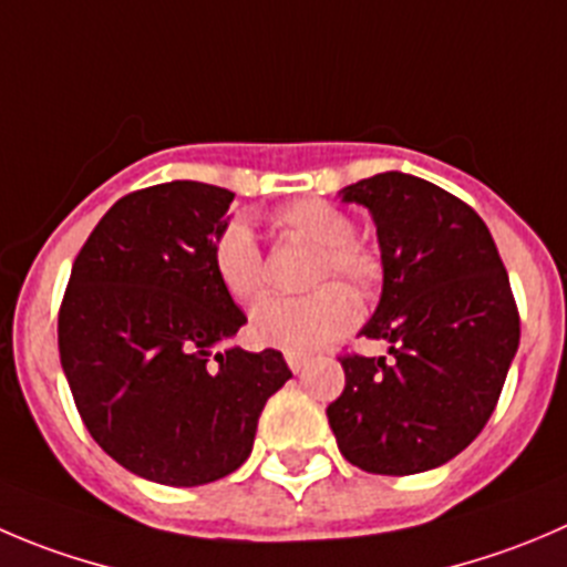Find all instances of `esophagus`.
<instances>
[{
    "label": "esophagus",
    "mask_w": 567,
    "mask_h": 567,
    "mask_svg": "<svg viewBox=\"0 0 567 567\" xmlns=\"http://www.w3.org/2000/svg\"><path fill=\"white\" fill-rule=\"evenodd\" d=\"M287 364H289V370H292V373H300V370H303L306 364H309V355L287 353Z\"/></svg>",
    "instance_id": "34e87169"
}]
</instances>
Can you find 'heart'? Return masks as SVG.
<instances>
[{"instance_id": "heart-1", "label": "heart", "mask_w": 567, "mask_h": 567, "mask_svg": "<svg viewBox=\"0 0 567 567\" xmlns=\"http://www.w3.org/2000/svg\"><path fill=\"white\" fill-rule=\"evenodd\" d=\"M275 225L317 250L311 258V287L339 278L355 292L370 295L384 278L379 252L355 241L353 219L326 199H298L275 214ZM212 264L219 284L236 300L256 298L267 284L261 247L250 225L241 219H234L219 230L212 245ZM355 320L359 303L353 295L339 284H328L306 298H261L250 311V333L264 348L306 355L348 333Z\"/></svg>"}]
</instances>
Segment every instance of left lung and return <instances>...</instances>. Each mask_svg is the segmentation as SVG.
<instances>
[{"instance_id":"1","label":"left lung","mask_w":567,"mask_h":567,"mask_svg":"<svg viewBox=\"0 0 567 567\" xmlns=\"http://www.w3.org/2000/svg\"><path fill=\"white\" fill-rule=\"evenodd\" d=\"M339 197L373 214L384 287L361 337L384 339L390 355L339 359L344 390L328 423L361 471H431L462 454L498 403L520 342L509 275L482 217L423 177L381 172Z\"/></svg>"}]
</instances>
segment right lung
Wrapping results in <instances>:
<instances>
[{
    "instance_id": "1",
    "label": "right lung",
    "mask_w": 567,
    "mask_h": 567,
    "mask_svg": "<svg viewBox=\"0 0 567 567\" xmlns=\"http://www.w3.org/2000/svg\"><path fill=\"white\" fill-rule=\"evenodd\" d=\"M230 203L234 192L197 181L113 203L74 258L58 317L63 373L89 434L166 487L245 465L264 403L292 379L280 350H214L247 322L212 264Z\"/></svg>"
}]
</instances>
